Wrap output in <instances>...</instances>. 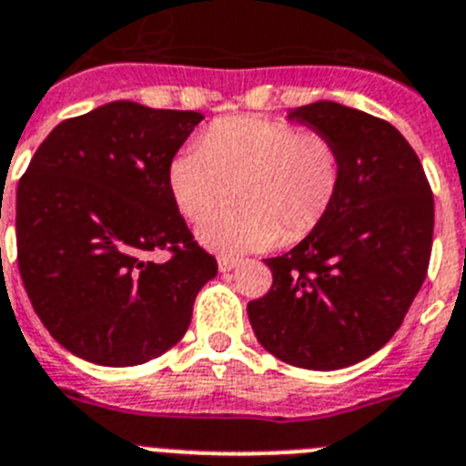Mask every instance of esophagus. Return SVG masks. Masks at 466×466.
Here are the masks:
<instances>
[{"instance_id": "34e87169", "label": "esophagus", "mask_w": 466, "mask_h": 466, "mask_svg": "<svg viewBox=\"0 0 466 466\" xmlns=\"http://www.w3.org/2000/svg\"><path fill=\"white\" fill-rule=\"evenodd\" d=\"M238 264H240V261H238L236 257H218V271H233Z\"/></svg>"}]
</instances>
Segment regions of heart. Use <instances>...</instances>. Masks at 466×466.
Instances as JSON below:
<instances>
[{
	"mask_svg": "<svg viewBox=\"0 0 466 466\" xmlns=\"http://www.w3.org/2000/svg\"><path fill=\"white\" fill-rule=\"evenodd\" d=\"M167 178L188 221H204L238 192L241 207L211 216L198 236L218 252H259L280 238L304 240L323 224L339 193L341 155L323 131L285 119L228 117L178 150Z\"/></svg>",
	"mask_w": 466,
	"mask_h": 466,
	"instance_id": "1",
	"label": "heart"
}]
</instances>
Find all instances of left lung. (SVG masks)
<instances>
[{"label":"left lung","instance_id":"1","mask_svg":"<svg viewBox=\"0 0 466 466\" xmlns=\"http://www.w3.org/2000/svg\"><path fill=\"white\" fill-rule=\"evenodd\" d=\"M337 143L341 186L311 236L266 259L271 289L248 304L261 347L289 365L339 370L380 351L427 278L433 193L387 119L332 101L289 113Z\"/></svg>","mask_w":466,"mask_h":466}]
</instances>
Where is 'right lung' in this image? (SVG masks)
I'll return each instance as SVG.
<instances>
[{
	"label": "right lung",
	"mask_w": 466,
	"mask_h": 466,
	"mask_svg": "<svg viewBox=\"0 0 466 466\" xmlns=\"http://www.w3.org/2000/svg\"><path fill=\"white\" fill-rule=\"evenodd\" d=\"M202 119L115 101L63 119L15 190L18 271L35 313L89 363H148L190 325L217 259L193 240L167 169ZM167 259L155 262L152 254Z\"/></svg>",
	"instance_id": "1"
}]
</instances>
